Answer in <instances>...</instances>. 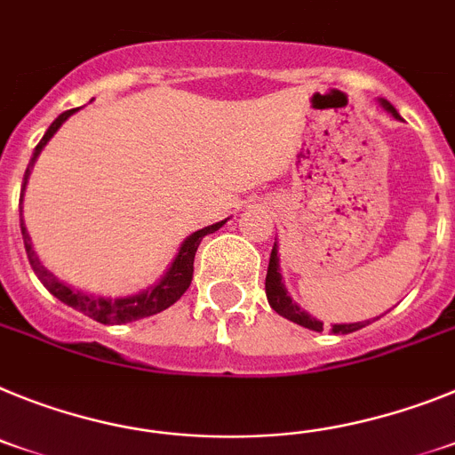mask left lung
I'll use <instances>...</instances> for the list:
<instances>
[{"label": "left lung", "mask_w": 455, "mask_h": 455, "mask_svg": "<svg viewBox=\"0 0 455 455\" xmlns=\"http://www.w3.org/2000/svg\"><path fill=\"white\" fill-rule=\"evenodd\" d=\"M382 108L387 109V112H392L394 116L398 118V112L394 109L392 102L382 100ZM266 295H267V302H270L272 309L276 311L279 315H283V318H288V321L298 323V325L307 327V330H314V331H323V323L315 321V318H311L307 311H302L298 307V304L291 299V295L286 293V288H283L282 283V272H279V259H276V244L272 247V254H270V266H267V275H266ZM369 325V321L366 323H350V325H331V331L334 334H350V331H357L362 330V327Z\"/></svg>", "instance_id": "left-lung-1"}]
</instances>
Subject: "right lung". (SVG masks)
I'll return each mask as SVG.
<instances>
[{"mask_svg":"<svg viewBox=\"0 0 455 455\" xmlns=\"http://www.w3.org/2000/svg\"><path fill=\"white\" fill-rule=\"evenodd\" d=\"M75 112H77V109H68V112L59 114V116L54 118V124L47 128L45 134H43V140L38 141L36 151H34V157H31L29 167H27V172H25L22 195H25V185H27V179H29L31 164H34V160L38 157V153L43 151V146H45L47 141H50V137H52L59 128H61L63 121H66L68 116H73ZM20 204H22V199H20ZM222 224L224 222H217V224H212V227H205V228H201V231L192 233V235H189V238L180 244L179 256L173 259L172 267H169L167 275L162 276L160 283H156V286H151L148 291H144V293H140V295H130V298L112 299V298H98V295H86L84 291H75V288H70L68 283L59 282L52 272L45 270V267L41 266V260H38V256L34 254V247H31V240H29V233H27L25 220H20V228H22V240H25L27 256H29L31 267H34V272H36V276L41 279L43 286H45L47 291L54 295V298L61 299L63 304H68V307H73V309L82 311V314L89 315V318H93V321L102 323V325H124V323H132V321H140V318H148V315L160 314V311H164L167 307H172L173 302H179L180 295H183L185 291L189 288V283H192V275H195V254H196V250H199V243L204 240V235L217 231V228L222 227Z\"/></svg>","mask_w":455,"mask_h":455,"instance_id":"1","label":"right lung"}]
</instances>
